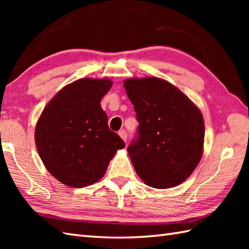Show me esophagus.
<instances>
[{"label":"esophagus","instance_id":"34e87169","mask_svg":"<svg viewBox=\"0 0 249 249\" xmlns=\"http://www.w3.org/2000/svg\"><path fill=\"white\" fill-rule=\"evenodd\" d=\"M119 135H120V137L122 139H123L125 142H126V140H127V133H126V130H121V131H119Z\"/></svg>","mask_w":249,"mask_h":249}]
</instances>
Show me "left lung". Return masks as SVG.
<instances>
[{"mask_svg": "<svg viewBox=\"0 0 249 249\" xmlns=\"http://www.w3.org/2000/svg\"><path fill=\"white\" fill-rule=\"evenodd\" d=\"M125 91L139 122L127 151L146 185L171 188L186 179L202 157L204 121L186 95L156 77L129 78Z\"/></svg>", "mask_w": 249, "mask_h": 249, "instance_id": "1", "label": "left lung"}]
</instances>
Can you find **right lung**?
Segmentation results:
<instances>
[{
    "label": "right lung",
    "instance_id": "add662e5",
    "mask_svg": "<svg viewBox=\"0 0 249 249\" xmlns=\"http://www.w3.org/2000/svg\"><path fill=\"white\" fill-rule=\"evenodd\" d=\"M110 79L83 78L67 84L47 104L35 127V143L47 170L66 186L99 181L110 160L125 146L109 129L100 100Z\"/></svg>",
    "mask_w": 249,
    "mask_h": 249
}]
</instances>
